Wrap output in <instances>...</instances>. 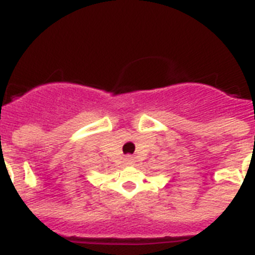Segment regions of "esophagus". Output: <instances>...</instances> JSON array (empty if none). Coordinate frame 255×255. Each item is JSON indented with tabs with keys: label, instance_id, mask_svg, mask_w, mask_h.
Segmentation results:
<instances>
[{
	"label": "esophagus",
	"instance_id": "1",
	"mask_svg": "<svg viewBox=\"0 0 255 255\" xmlns=\"http://www.w3.org/2000/svg\"><path fill=\"white\" fill-rule=\"evenodd\" d=\"M125 163L126 164H132V163H134V158H132L131 155H126V157H125Z\"/></svg>",
	"mask_w": 255,
	"mask_h": 255
}]
</instances>
